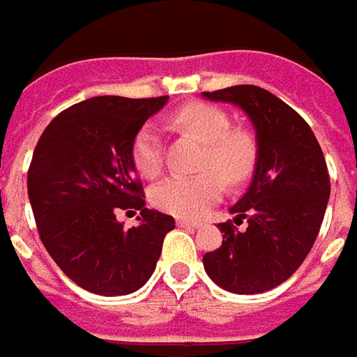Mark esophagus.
<instances>
[{
	"instance_id": "esophagus-1",
	"label": "esophagus",
	"mask_w": 357,
	"mask_h": 357,
	"mask_svg": "<svg viewBox=\"0 0 357 357\" xmlns=\"http://www.w3.org/2000/svg\"><path fill=\"white\" fill-rule=\"evenodd\" d=\"M179 227L185 229H197L199 227V221H190V219H178Z\"/></svg>"
}]
</instances>
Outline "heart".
Here are the masks:
<instances>
[{"label":"heart","mask_w":357,"mask_h":357,"mask_svg":"<svg viewBox=\"0 0 357 357\" xmlns=\"http://www.w3.org/2000/svg\"><path fill=\"white\" fill-rule=\"evenodd\" d=\"M172 122L205 144L199 167L207 172L162 179L150 191V202L169 215L195 219L221 197L223 179L237 185L251 176L255 144L247 134L231 130V120L221 108L205 102L181 106L172 114ZM132 162L142 178H155L162 172L164 150L154 126H144L134 136Z\"/></svg>","instance_id":"1"}]
</instances>
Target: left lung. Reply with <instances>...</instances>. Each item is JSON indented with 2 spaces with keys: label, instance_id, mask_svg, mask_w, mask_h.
<instances>
[{
  "label": "left lung",
  "instance_id": "8db88e82",
  "mask_svg": "<svg viewBox=\"0 0 357 357\" xmlns=\"http://www.w3.org/2000/svg\"><path fill=\"white\" fill-rule=\"evenodd\" d=\"M203 96L239 106L257 136L251 185L229 209L247 229L219 223L223 243L205 252L203 266L229 292H266L296 273L318 237L330 199L324 154L306 120L261 86L237 84Z\"/></svg>",
  "mask_w": 357,
  "mask_h": 357
}]
</instances>
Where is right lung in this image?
<instances>
[{"label":"right lung","instance_id":"obj_1","mask_svg":"<svg viewBox=\"0 0 357 357\" xmlns=\"http://www.w3.org/2000/svg\"><path fill=\"white\" fill-rule=\"evenodd\" d=\"M167 102L158 98L94 96L56 114L35 146L27 193L45 249L80 289L122 296L154 273L174 217L144 207L132 142ZM141 211L136 228L116 219Z\"/></svg>","mask_w":357,"mask_h":357}]
</instances>
